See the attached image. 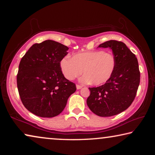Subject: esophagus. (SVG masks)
Segmentation results:
<instances>
[{
	"label": "esophagus",
	"instance_id": "obj_1",
	"mask_svg": "<svg viewBox=\"0 0 155 155\" xmlns=\"http://www.w3.org/2000/svg\"><path fill=\"white\" fill-rule=\"evenodd\" d=\"M82 87H83V86H81L80 85H77V90H80V89L82 88Z\"/></svg>",
	"mask_w": 155,
	"mask_h": 155
}]
</instances>
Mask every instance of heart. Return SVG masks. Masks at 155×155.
Segmentation results:
<instances>
[{
	"label": "heart",
	"instance_id": "b5f03b06",
	"mask_svg": "<svg viewBox=\"0 0 155 155\" xmlns=\"http://www.w3.org/2000/svg\"><path fill=\"white\" fill-rule=\"evenodd\" d=\"M59 65L63 75L68 80H74L83 72L85 75L81 78L83 82L101 85L111 79L117 61L112 53L94 51L77 53L72 58L64 57L60 61Z\"/></svg>",
	"mask_w": 155,
	"mask_h": 155
}]
</instances>
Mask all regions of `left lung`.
Segmentation results:
<instances>
[{"instance_id": "1", "label": "left lung", "mask_w": 155, "mask_h": 155, "mask_svg": "<svg viewBox=\"0 0 155 155\" xmlns=\"http://www.w3.org/2000/svg\"><path fill=\"white\" fill-rule=\"evenodd\" d=\"M100 48H110L117 65L108 82L97 87H89L90 95L87 104L94 114L101 117L119 114L134 101L140 82L137 57L124 43L109 40L100 44Z\"/></svg>"}]
</instances>
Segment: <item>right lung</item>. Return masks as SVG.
Returning <instances> with one entry per match:
<instances>
[{
	"instance_id": "obj_1",
	"label": "right lung",
	"mask_w": 155,
	"mask_h": 155,
	"mask_svg": "<svg viewBox=\"0 0 155 155\" xmlns=\"http://www.w3.org/2000/svg\"><path fill=\"white\" fill-rule=\"evenodd\" d=\"M68 49L48 40L33 44L21 59L18 90L22 104L32 114L42 117L57 116L75 92L76 85L64 77L59 65Z\"/></svg>"
}]
</instances>
